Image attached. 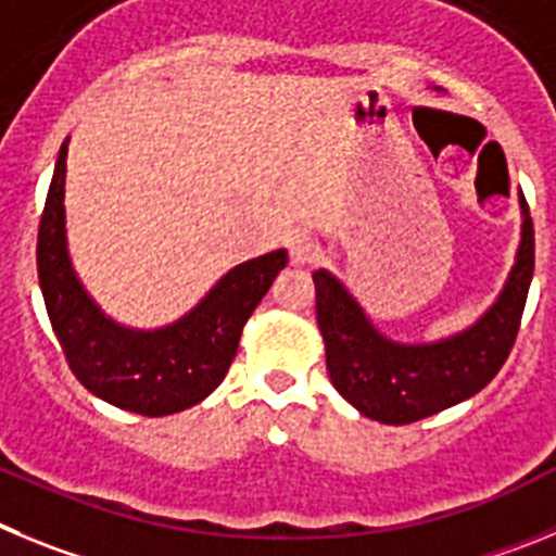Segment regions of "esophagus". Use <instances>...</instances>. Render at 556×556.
<instances>
[{
  "instance_id": "esophagus-1",
  "label": "esophagus",
  "mask_w": 556,
  "mask_h": 556,
  "mask_svg": "<svg viewBox=\"0 0 556 556\" xmlns=\"http://www.w3.org/2000/svg\"><path fill=\"white\" fill-rule=\"evenodd\" d=\"M321 257V249L318 243L309 238V235H293L290 238V260L296 263V266H309L315 260Z\"/></svg>"
}]
</instances>
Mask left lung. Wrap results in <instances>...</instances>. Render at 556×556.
I'll list each match as a JSON object with an SVG mask.
<instances>
[{"label": "left lung", "instance_id": "obj_1", "mask_svg": "<svg viewBox=\"0 0 556 556\" xmlns=\"http://www.w3.org/2000/svg\"><path fill=\"white\" fill-rule=\"evenodd\" d=\"M521 243L502 293L463 332L434 343H396L384 338L338 277L318 268L315 315L327 346L334 390L379 424H413L471 399L496 377L515 334L534 271V229L521 197Z\"/></svg>", "mask_w": 556, "mask_h": 556}]
</instances>
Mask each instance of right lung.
Returning <instances> with one entry per match:
<instances>
[{"instance_id":"right-lung-1","label":"right lung","mask_w":556,"mask_h":556,"mask_svg":"<svg viewBox=\"0 0 556 556\" xmlns=\"http://www.w3.org/2000/svg\"><path fill=\"white\" fill-rule=\"evenodd\" d=\"M66 154L68 138L60 147L38 227V279L68 368L93 396L129 413L160 418L193 407L227 377L243 324L285 268L288 252L277 249L235 266L168 327H122L88 296L68 257Z\"/></svg>"}]
</instances>
